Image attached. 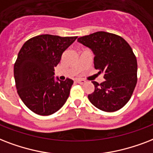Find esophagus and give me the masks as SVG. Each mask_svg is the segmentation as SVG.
Here are the masks:
<instances>
[{
	"mask_svg": "<svg viewBox=\"0 0 153 153\" xmlns=\"http://www.w3.org/2000/svg\"><path fill=\"white\" fill-rule=\"evenodd\" d=\"M76 82L78 83V84H80V85H82V84H85L86 81H85V80H83V79H76Z\"/></svg>",
	"mask_w": 153,
	"mask_h": 153,
	"instance_id": "obj_1",
	"label": "esophagus"
}]
</instances>
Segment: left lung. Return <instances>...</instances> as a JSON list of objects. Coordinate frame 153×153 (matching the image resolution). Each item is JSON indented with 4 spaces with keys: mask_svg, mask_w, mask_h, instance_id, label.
Listing matches in <instances>:
<instances>
[{
    "mask_svg": "<svg viewBox=\"0 0 153 153\" xmlns=\"http://www.w3.org/2000/svg\"><path fill=\"white\" fill-rule=\"evenodd\" d=\"M93 51L94 67L104 73L100 85L93 81L95 89L88 96L95 107L104 112L123 108L132 97L137 82V61L127 41L117 34L96 32L77 39Z\"/></svg>",
    "mask_w": 153,
    "mask_h": 153,
    "instance_id": "left-lung-1",
    "label": "left lung"
}]
</instances>
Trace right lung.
<instances>
[{
	"label": "right lung",
	"mask_w": 153,
	"mask_h": 153,
	"mask_svg": "<svg viewBox=\"0 0 153 153\" xmlns=\"http://www.w3.org/2000/svg\"><path fill=\"white\" fill-rule=\"evenodd\" d=\"M77 36L44 34L28 39L14 64L19 97L32 112L48 116L57 112L68 99L73 80L55 82L54 67Z\"/></svg>",
	"instance_id": "obj_1"
}]
</instances>
